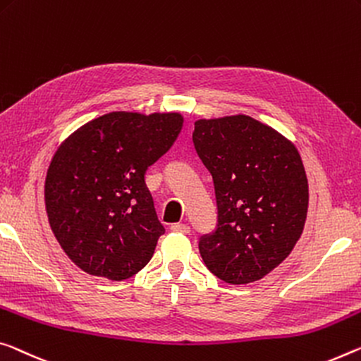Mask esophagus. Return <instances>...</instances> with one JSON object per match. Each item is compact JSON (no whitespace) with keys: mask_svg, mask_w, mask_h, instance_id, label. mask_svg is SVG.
I'll list each match as a JSON object with an SVG mask.
<instances>
[{"mask_svg":"<svg viewBox=\"0 0 361 361\" xmlns=\"http://www.w3.org/2000/svg\"><path fill=\"white\" fill-rule=\"evenodd\" d=\"M170 230L175 231V233L188 234V233L191 231V228H190V225H186V223H173V225L170 226Z\"/></svg>","mask_w":361,"mask_h":361,"instance_id":"34e87169","label":"esophagus"}]
</instances>
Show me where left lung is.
I'll use <instances>...</instances> for the list:
<instances>
[{
  "label": "left lung",
  "instance_id": "obj_1",
  "mask_svg": "<svg viewBox=\"0 0 361 361\" xmlns=\"http://www.w3.org/2000/svg\"><path fill=\"white\" fill-rule=\"evenodd\" d=\"M194 147L215 185L219 226L199 241L205 267L230 284L259 281L293 252L308 210L295 145L244 114L194 122Z\"/></svg>",
  "mask_w": 361,
  "mask_h": 361
}]
</instances>
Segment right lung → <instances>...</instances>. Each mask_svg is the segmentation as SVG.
<instances>
[{
	"label": "right lung",
	"instance_id": "add662e5",
	"mask_svg": "<svg viewBox=\"0 0 361 361\" xmlns=\"http://www.w3.org/2000/svg\"><path fill=\"white\" fill-rule=\"evenodd\" d=\"M180 112H109L61 142L44 205L57 243L91 276L122 281L147 265L164 226L145 183L178 138Z\"/></svg>",
	"mask_w": 361,
	"mask_h": 361
}]
</instances>
